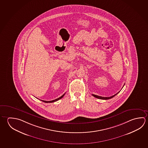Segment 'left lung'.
Instances as JSON below:
<instances>
[{
  "label": "left lung",
  "mask_w": 148,
  "mask_h": 148,
  "mask_svg": "<svg viewBox=\"0 0 148 148\" xmlns=\"http://www.w3.org/2000/svg\"><path fill=\"white\" fill-rule=\"evenodd\" d=\"M119 92H117V93H116V94H115L113 96H111V97H101V96H97V95H93V94H92V95L94 97H95V98H97L100 99H102V100H108V99H111L113 98V97H114V96H116L117 93H119Z\"/></svg>",
  "instance_id": "8db88e82"
}]
</instances>
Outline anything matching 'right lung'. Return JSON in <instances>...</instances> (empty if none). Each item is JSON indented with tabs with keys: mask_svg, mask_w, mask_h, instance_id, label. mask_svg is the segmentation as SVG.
Returning a JSON list of instances; mask_svg holds the SVG:
<instances>
[{
	"mask_svg": "<svg viewBox=\"0 0 148 148\" xmlns=\"http://www.w3.org/2000/svg\"><path fill=\"white\" fill-rule=\"evenodd\" d=\"M65 93H64V94H63L62 96H61V97H59V98H58V99H55V100H51V101H45V100H41V101H43V102H44L45 103H52V102H56V101H58V100H60V99L62 98L64 96Z\"/></svg>",
	"mask_w": 148,
	"mask_h": 148,
	"instance_id": "right-lung-1",
	"label": "right lung"
}]
</instances>
